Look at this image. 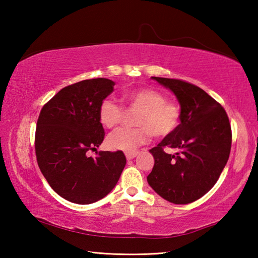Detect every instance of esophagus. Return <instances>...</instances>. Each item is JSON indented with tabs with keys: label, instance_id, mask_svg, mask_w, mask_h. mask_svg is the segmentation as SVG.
I'll return each instance as SVG.
<instances>
[{
	"label": "esophagus",
	"instance_id": "1",
	"mask_svg": "<svg viewBox=\"0 0 258 258\" xmlns=\"http://www.w3.org/2000/svg\"><path fill=\"white\" fill-rule=\"evenodd\" d=\"M137 155H138V152H126V154H125L127 160H131V159L135 158V157H137Z\"/></svg>",
	"mask_w": 258,
	"mask_h": 258
}]
</instances>
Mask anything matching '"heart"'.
I'll return each instance as SVG.
<instances>
[{"label":"heart","instance_id":"1","mask_svg":"<svg viewBox=\"0 0 258 258\" xmlns=\"http://www.w3.org/2000/svg\"><path fill=\"white\" fill-rule=\"evenodd\" d=\"M123 101L130 108L139 110L135 128H119L109 135L107 143L110 149L135 152L149 141L150 135L166 138L180 125L182 112L177 103L167 101V97L154 89H139L123 94ZM123 108L112 100H103L99 107V119L107 128L119 125Z\"/></svg>","mask_w":258,"mask_h":258}]
</instances>
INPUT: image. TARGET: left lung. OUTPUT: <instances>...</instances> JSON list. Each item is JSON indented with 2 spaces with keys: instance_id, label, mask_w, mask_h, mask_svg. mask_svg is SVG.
<instances>
[{
  "instance_id": "obj_1",
  "label": "left lung",
  "mask_w": 258,
  "mask_h": 258,
  "mask_svg": "<svg viewBox=\"0 0 258 258\" xmlns=\"http://www.w3.org/2000/svg\"><path fill=\"white\" fill-rule=\"evenodd\" d=\"M175 94L181 106V123L150 150L155 165L147 181L169 203H194L215 185L228 163L232 132L224 108L191 83L151 77ZM166 146L177 149L166 154Z\"/></svg>"
}]
</instances>
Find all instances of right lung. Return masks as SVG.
Segmentation results:
<instances>
[{
  "label": "right lung",
  "instance_id": "1",
  "mask_svg": "<svg viewBox=\"0 0 258 258\" xmlns=\"http://www.w3.org/2000/svg\"><path fill=\"white\" fill-rule=\"evenodd\" d=\"M108 78L63 87L43 106L35 133L38 167L47 183L68 202H98L118 182L126 165L123 151H95L104 139L99 107L113 91Z\"/></svg>",
  "mask_w": 258,
  "mask_h": 258
}]
</instances>
